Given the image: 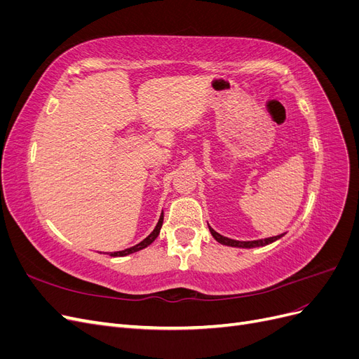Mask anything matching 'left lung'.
<instances>
[{"instance_id":"1","label":"left lung","mask_w":359,"mask_h":359,"mask_svg":"<svg viewBox=\"0 0 359 359\" xmlns=\"http://www.w3.org/2000/svg\"><path fill=\"white\" fill-rule=\"evenodd\" d=\"M208 227H210V232H211V235L214 236V240H215L217 243H220V244H223V245H229V247H240V248L264 247V245H268V244H271V243H274V241L280 240V238L285 235V233H281V235H277V236L264 238V240H255V241H236V240H231V238L220 235L219 232H215L210 224H208Z\"/></svg>"}]
</instances>
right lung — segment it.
Instances as JSON below:
<instances>
[{
	"label": "right lung",
	"instance_id": "right-lung-1",
	"mask_svg": "<svg viewBox=\"0 0 359 359\" xmlns=\"http://www.w3.org/2000/svg\"><path fill=\"white\" fill-rule=\"evenodd\" d=\"M161 224H163V212H161V215H160L158 223H157L156 227H154V231L151 232V233L145 238L144 241H140L139 244H136V245H133V247H130V248L121 250V252H114V253H111V256H114V257H116V256H127V255H132V253H135V252H139V250H142V248L148 247L151 243H154V240L158 236L160 229H161Z\"/></svg>",
	"mask_w": 359,
	"mask_h": 359
}]
</instances>
